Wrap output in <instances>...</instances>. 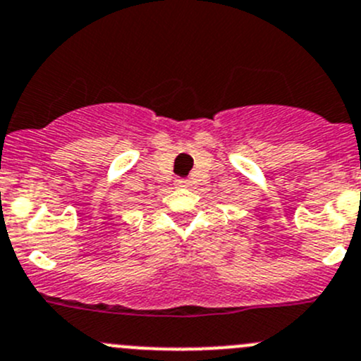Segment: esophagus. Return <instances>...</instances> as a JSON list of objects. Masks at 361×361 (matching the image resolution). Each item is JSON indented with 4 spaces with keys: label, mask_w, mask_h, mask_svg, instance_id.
I'll return each mask as SVG.
<instances>
[{
    "label": "esophagus",
    "mask_w": 361,
    "mask_h": 361,
    "mask_svg": "<svg viewBox=\"0 0 361 361\" xmlns=\"http://www.w3.org/2000/svg\"><path fill=\"white\" fill-rule=\"evenodd\" d=\"M174 185L180 188H187V187H190V181H188L187 178H178V180L174 181Z\"/></svg>",
    "instance_id": "1"
}]
</instances>
